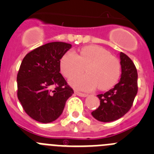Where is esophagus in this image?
<instances>
[{"instance_id":"esophagus-1","label":"esophagus","mask_w":154,"mask_h":154,"mask_svg":"<svg viewBox=\"0 0 154 154\" xmlns=\"http://www.w3.org/2000/svg\"><path fill=\"white\" fill-rule=\"evenodd\" d=\"M75 93L76 95H77V96H81V97H87V96H88V94L82 93V92H77V91H75Z\"/></svg>"}]
</instances>
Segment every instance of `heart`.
Wrapping results in <instances>:
<instances>
[{
    "label": "heart",
    "mask_w": 154,
    "mask_h": 154,
    "mask_svg": "<svg viewBox=\"0 0 154 154\" xmlns=\"http://www.w3.org/2000/svg\"><path fill=\"white\" fill-rule=\"evenodd\" d=\"M60 67L62 74L67 78L83 72L86 68L87 74L77 75L69 80L72 86L86 92L97 86L100 90L110 89L117 82L120 74L117 58L105 48L96 45L82 48L79 55L68 51L61 59Z\"/></svg>",
    "instance_id": "heart-1"
}]
</instances>
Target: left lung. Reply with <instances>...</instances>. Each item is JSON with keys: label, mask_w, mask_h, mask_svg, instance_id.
I'll use <instances>...</instances> for the list:
<instances>
[{"label": "left lung", "mask_w": 154, "mask_h": 154, "mask_svg": "<svg viewBox=\"0 0 154 154\" xmlns=\"http://www.w3.org/2000/svg\"><path fill=\"white\" fill-rule=\"evenodd\" d=\"M121 65L120 79L114 88L97 95L100 106L92 112V116L100 122L119 119L130 109L137 96V71L133 61L124 53H119Z\"/></svg>", "instance_id": "left-lung-1"}]
</instances>
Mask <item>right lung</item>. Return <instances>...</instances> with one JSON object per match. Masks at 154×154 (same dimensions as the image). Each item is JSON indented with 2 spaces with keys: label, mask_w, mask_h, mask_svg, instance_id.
Returning <instances> with one entry per match:
<instances>
[{
  "label": "right lung",
  "mask_w": 154,
  "mask_h": 154,
  "mask_svg": "<svg viewBox=\"0 0 154 154\" xmlns=\"http://www.w3.org/2000/svg\"><path fill=\"white\" fill-rule=\"evenodd\" d=\"M71 48L65 42H50L31 51L22 60L17 76V98L26 113L38 122L56 120L74 93L59 72L60 60Z\"/></svg>",
  "instance_id": "1"
}]
</instances>
